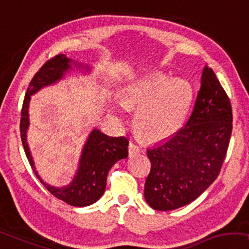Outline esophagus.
Here are the masks:
<instances>
[{"mask_svg": "<svg viewBox=\"0 0 249 249\" xmlns=\"http://www.w3.org/2000/svg\"><path fill=\"white\" fill-rule=\"evenodd\" d=\"M141 151V149H140L139 145H136L135 143L131 142L128 145V152H129V156H134L136 153H139Z\"/></svg>", "mask_w": 249, "mask_h": 249, "instance_id": "1", "label": "esophagus"}]
</instances>
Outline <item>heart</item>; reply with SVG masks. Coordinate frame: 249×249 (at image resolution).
<instances>
[{"label": "heart", "instance_id": "b5f03b06", "mask_svg": "<svg viewBox=\"0 0 249 249\" xmlns=\"http://www.w3.org/2000/svg\"><path fill=\"white\" fill-rule=\"evenodd\" d=\"M193 98L190 82L160 72L139 76L123 90L125 107L139 108L135 116L139 133L152 141L169 138L180 128Z\"/></svg>", "mask_w": 249, "mask_h": 249}]
</instances>
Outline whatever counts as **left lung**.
Here are the masks:
<instances>
[{"mask_svg": "<svg viewBox=\"0 0 249 249\" xmlns=\"http://www.w3.org/2000/svg\"><path fill=\"white\" fill-rule=\"evenodd\" d=\"M232 131V108L208 65L186 125L146 150L151 170L144 197L152 209L171 211L193 202L219 176Z\"/></svg>", "mask_w": 249, "mask_h": 249, "instance_id": "left-lung-1", "label": "left lung"}]
</instances>
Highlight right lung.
<instances>
[{"label": "right lung", "instance_id": "1", "mask_svg": "<svg viewBox=\"0 0 249 249\" xmlns=\"http://www.w3.org/2000/svg\"><path fill=\"white\" fill-rule=\"evenodd\" d=\"M72 64L81 68L82 64L73 62L65 55L59 54L48 59L41 66L28 87L26 96H24L22 109H21L20 133L21 141L26 152V156L35 175L40 183L47 188L50 193L55 197L62 199L65 203L73 206H88L97 202L103 196L107 183L108 171L118 160L127 158L128 156V140L125 136H109L101 133L98 128H94L90 133L86 144L83 145L81 158L79 161V168L73 180L68 186L55 187L45 183L38 175L35 167L33 157H31L29 145L27 142V131L29 127V101L31 94L36 93L43 87L53 85L59 81L66 72L72 70ZM87 71L90 68L88 65L83 66Z\"/></svg>", "mask_w": 249, "mask_h": 249}]
</instances>
